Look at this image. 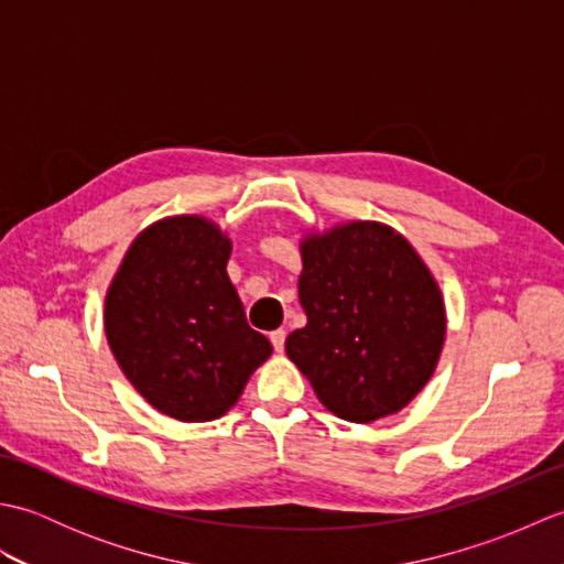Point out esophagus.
Segmentation results:
<instances>
[{"mask_svg":"<svg viewBox=\"0 0 564 564\" xmlns=\"http://www.w3.org/2000/svg\"><path fill=\"white\" fill-rule=\"evenodd\" d=\"M269 339H271V344H273V349L275 351H283V346H285V329H275V332H271L269 334Z\"/></svg>","mask_w":564,"mask_h":564,"instance_id":"1","label":"esophagus"}]
</instances>
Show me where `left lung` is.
Here are the masks:
<instances>
[{
  "label": "left lung",
  "mask_w": 564,
  "mask_h": 564,
  "mask_svg": "<svg viewBox=\"0 0 564 564\" xmlns=\"http://www.w3.org/2000/svg\"><path fill=\"white\" fill-rule=\"evenodd\" d=\"M307 325L285 339L319 402L346 422L400 412L434 376L446 307L422 257L392 227L346 223L301 245Z\"/></svg>",
  "instance_id": "left-lung-1"
}]
</instances>
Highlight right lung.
<instances>
[{
    "mask_svg": "<svg viewBox=\"0 0 564 564\" xmlns=\"http://www.w3.org/2000/svg\"><path fill=\"white\" fill-rule=\"evenodd\" d=\"M230 251L215 223L164 218L135 237L106 293L118 366L154 410L178 422L223 416L271 356L227 275Z\"/></svg>",
    "mask_w": 564,
    "mask_h": 564,
    "instance_id": "1",
    "label": "right lung"
}]
</instances>
